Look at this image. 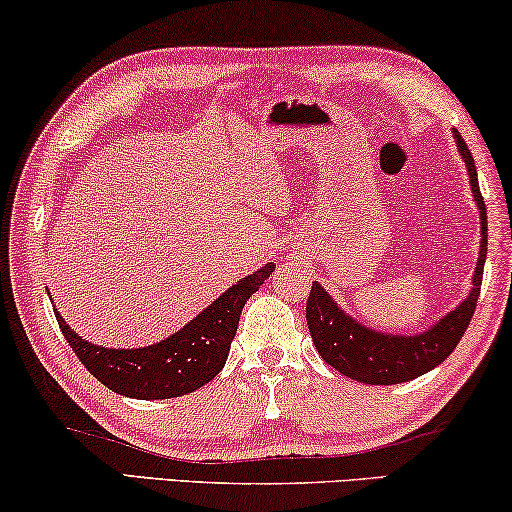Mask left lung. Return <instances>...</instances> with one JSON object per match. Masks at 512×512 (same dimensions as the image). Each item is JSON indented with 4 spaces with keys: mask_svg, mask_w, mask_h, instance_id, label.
I'll return each mask as SVG.
<instances>
[{
    "mask_svg": "<svg viewBox=\"0 0 512 512\" xmlns=\"http://www.w3.org/2000/svg\"><path fill=\"white\" fill-rule=\"evenodd\" d=\"M461 158L466 160L468 179H471V191L475 205L480 209L482 240H480V258L478 268L473 275V289L468 298L457 310L431 326L429 331L419 335H387L373 328H366L359 321L349 317L338 307V303L328 296L324 286L312 282L310 298H307L305 317L310 328L312 342L317 347L328 366L340 370L342 375L352 377L363 384H401L415 377L429 373L440 366L447 356L454 352L459 340L464 338L468 324H471L475 305H478L482 270H485L487 258V207L480 195L478 172L471 151L457 130H454Z\"/></svg>",
    "mask_w": 512,
    "mask_h": 512,
    "instance_id": "8db88e82",
    "label": "left lung"
}]
</instances>
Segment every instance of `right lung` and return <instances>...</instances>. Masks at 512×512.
I'll use <instances>...</instances> for the list:
<instances>
[{
	"label": "right lung",
	"mask_w": 512,
	"mask_h": 512,
	"mask_svg": "<svg viewBox=\"0 0 512 512\" xmlns=\"http://www.w3.org/2000/svg\"><path fill=\"white\" fill-rule=\"evenodd\" d=\"M272 270H275V263H268L254 275L244 277L242 282L233 284L223 296L216 298L207 310L188 321L181 331L151 347L107 349L90 345L67 326L58 312H55V319L72 352L104 387L121 396L142 398V401L184 396L205 387L221 373L228 359L230 342L240 324L242 307L251 293L261 289Z\"/></svg>",
	"instance_id": "obj_1"
}]
</instances>
